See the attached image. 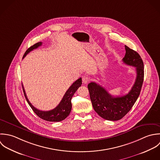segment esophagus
<instances>
[{
  "label": "esophagus",
  "mask_w": 160,
  "mask_h": 160,
  "mask_svg": "<svg viewBox=\"0 0 160 160\" xmlns=\"http://www.w3.org/2000/svg\"><path fill=\"white\" fill-rule=\"evenodd\" d=\"M89 81H90V78H89L88 77H86V76L83 77V78H82V82H83V83H85V84L88 83L89 82Z\"/></svg>",
  "instance_id": "34e87169"
}]
</instances>
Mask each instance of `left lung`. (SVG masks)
Here are the masks:
<instances>
[{
  "label": "left lung",
  "instance_id": "8db88e82",
  "mask_svg": "<svg viewBox=\"0 0 160 160\" xmlns=\"http://www.w3.org/2000/svg\"><path fill=\"white\" fill-rule=\"evenodd\" d=\"M126 54L122 59L124 64L135 67V82L126 95L114 96L95 82L88 85L90 99L94 110L102 118L108 121H118L131 109L140 95L144 77V67L140 55L125 45Z\"/></svg>",
  "mask_w": 160,
  "mask_h": 160
}]
</instances>
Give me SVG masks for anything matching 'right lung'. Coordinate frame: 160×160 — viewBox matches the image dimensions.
I'll use <instances>...</instances> for the list:
<instances>
[{
  "mask_svg": "<svg viewBox=\"0 0 160 160\" xmlns=\"http://www.w3.org/2000/svg\"><path fill=\"white\" fill-rule=\"evenodd\" d=\"M41 45H42V42H39L34 44L30 48H29L25 52V54L23 55V59L30 51H32L34 49L38 48L39 46H41ZM82 84V78H80L78 80H77L67 90V91L65 93L64 97L62 98L60 103L54 109H53L51 111H40V110L36 109V108H34L31 104V102L29 101L23 85H22V87H23V90L24 92V95L25 96V98H26L28 104L32 108V111L34 112V113L39 118H41L43 120L47 121L59 122V121H63L69 115V114L71 111V109H72V102H71L72 98L74 95V93L76 92L77 89L81 86Z\"/></svg>",
  "mask_w": 160,
  "mask_h": 160,
  "instance_id": "1",
  "label": "right lung"
}]
</instances>
